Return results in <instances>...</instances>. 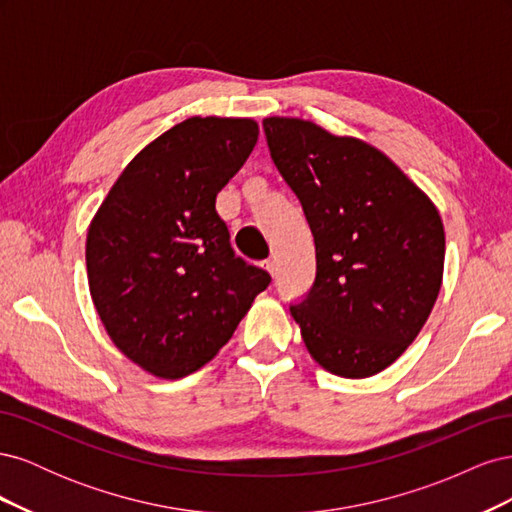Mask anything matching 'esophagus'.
<instances>
[{
  "mask_svg": "<svg viewBox=\"0 0 512 512\" xmlns=\"http://www.w3.org/2000/svg\"><path fill=\"white\" fill-rule=\"evenodd\" d=\"M265 269L269 271L271 277H275V262H273V260H267V262H265Z\"/></svg>",
  "mask_w": 512,
  "mask_h": 512,
  "instance_id": "obj_1",
  "label": "esophagus"
}]
</instances>
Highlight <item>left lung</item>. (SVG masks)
Listing matches in <instances>:
<instances>
[{
  "mask_svg": "<svg viewBox=\"0 0 512 512\" xmlns=\"http://www.w3.org/2000/svg\"><path fill=\"white\" fill-rule=\"evenodd\" d=\"M262 126L316 245V282L290 307L305 348L335 376H376L406 352L438 299V207L361 138L299 117H267Z\"/></svg>",
  "mask_w": 512,
  "mask_h": 512,
  "instance_id": "left-lung-1",
  "label": "left lung"
}]
</instances>
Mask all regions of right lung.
Segmentation results:
<instances>
[{"label":"right lung","instance_id":"add662e5","mask_svg":"<svg viewBox=\"0 0 512 512\" xmlns=\"http://www.w3.org/2000/svg\"><path fill=\"white\" fill-rule=\"evenodd\" d=\"M258 141L250 117H190L123 168L87 230L91 301L111 342L149 374L207 365L267 271L235 256L215 198Z\"/></svg>","mask_w":512,"mask_h":512}]
</instances>
